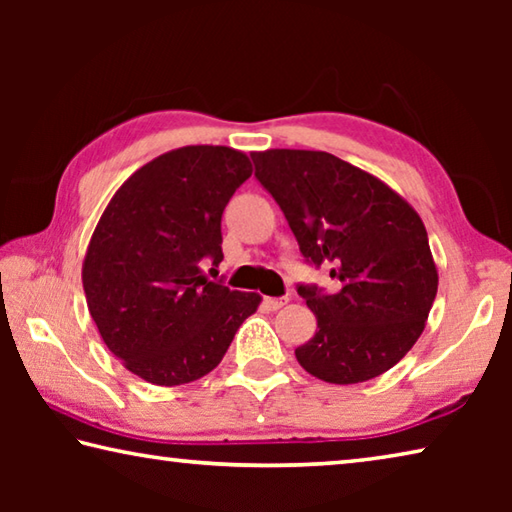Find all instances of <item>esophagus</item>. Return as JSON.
Instances as JSON below:
<instances>
[{
  "instance_id": "esophagus-1",
  "label": "esophagus",
  "mask_w": 512,
  "mask_h": 512,
  "mask_svg": "<svg viewBox=\"0 0 512 512\" xmlns=\"http://www.w3.org/2000/svg\"><path fill=\"white\" fill-rule=\"evenodd\" d=\"M287 305V298H264V307L268 311H277Z\"/></svg>"
}]
</instances>
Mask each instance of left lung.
<instances>
[{"mask_svg": "<svg viewBox=\"0 0 512 512\" xmlns=\"http://www.w3.org/2000/svg\"><path fill=\"white\" fill-rule=\"evenodd\" d=\"M255 176L280 205L300 253L329 264L334 289L298 287L314 311V339L296 348L327 384L375 379L420 339L438 291L420 214L372 173L325 151L253 153Z\"/></svg>", "mask_w": 512, "mask_h": 512, "instance_id": "left-lung-1", "label": "left lung"}]
</instances>
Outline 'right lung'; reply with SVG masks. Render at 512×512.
<instances>
[{"label": "right lung", "instance_id": "right-lung-1", "mask_svg": "<svg viewBox=\"0 0 512 512\" xmlns=\"http://www.w3.org/2000/svg\"><path fill=\"white\" fill-rule=\"evenodd\" d=\"M253 164L230 146H183L146 162L103 210L83 259V291L103 343L155 386L219 366L259 293L203 275L219 264L221 214Z\"/></svg>", "mask_w": 512, "mask_h": 512}]
</instances>
